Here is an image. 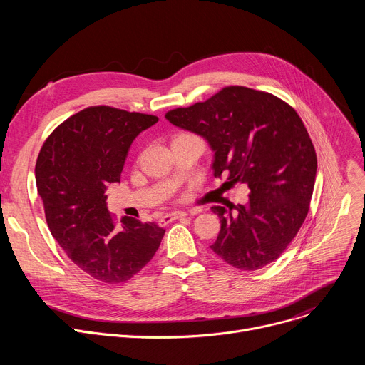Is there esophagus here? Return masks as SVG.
Instances as JSON below:
<instances>
[{
    "label": "esophagus",
    "mask_w": 365,
    "mask_h": 365,
    "mask_svg": "<svg viewBox=\"0 0 365 365\" xmlns=\"http://www.w3.org/2000/svg\"><path fill=\"white\" fill-rule=\"evenodd\" d=\"M187 214L186 212H182V211H176V212H172V214H166V215H163L162 218H160V224L162 225H166V224H169V222H172V221H176V220H182V218H185Z\"/></svg>",
    "instance_id": "34e87169"
}]
</instances>
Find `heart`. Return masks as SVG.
<instances>
[{"instance_id": "heart-1", "label": "heart", "mask_w": 365, "mask_h": 365, "mask_svg": "<svg viewBox=\"0 0 365 365\" xmlns=\"http://www.w3.org/2000/svg\"><path fill=\"white\" fill-rule=\"evenodd\" d=\"M182 135H187V133H182V134H178L176 137H182ZM176 137H175V138H176Z\"/></svg>"}]
</instances>
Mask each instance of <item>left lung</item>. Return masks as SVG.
<instances>
[{"instance_id": "8db88e82", "label": "left lung", "mask_w": 365, "mask_h": 365, "mask_svg": "<svg viewBox=\"0 0 365 365\" xmlns=\"http://www.w3.org/2000/svg\"><path fill=\"white\" fill-rule=\"evenodd\" d=\"M215 150L214 176L247 183L248 203L212 211L221 231L211 250L230 266L254 272L283 254L299 232L317 178V151L294 108L279 96L225 86L210 99L166 113Z\"/></svg>"}]
</instances>
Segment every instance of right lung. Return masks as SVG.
I'll return each instance as SVG.
<instances>
[{
    "label": "right lung",
    "instance_id": "right-lung-1",
    "mask_svg": "<svg viewBox=\"0 0 365 365\" xmlns=\"http://www.w3.org/2000/svg\"><path fill=\"white\" fill-rule=\"evenodd\" d=\"M159 121L155 115L95 106L59 124L43 143L36 185L48 230L68 257L92 279L120 284L134 277L165 235L154 222L107 207L108 183L120 182L134 138Z\"/></svg>",
    "mask_w": 365,
    "mask_h": 365
}]
</instances>
